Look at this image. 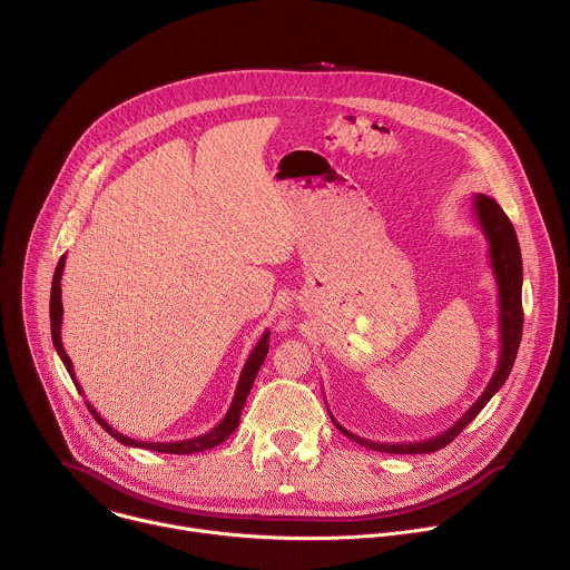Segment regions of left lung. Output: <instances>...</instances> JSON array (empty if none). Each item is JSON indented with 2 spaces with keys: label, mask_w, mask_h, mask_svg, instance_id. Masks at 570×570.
<instances>
[{
  "label": "left lung",
  "mask_w": 570,
  "mask_h": 570,
  "mask_svg": "<svg viewBox=\"0 0 570 570\" xmlns=\"http://www.w3.org/2000/svg\"><path fill=\"white\" fill-rule=\"evenodd\" d=\"M472 210L476 215L481 233L488 239L490 266H492V273H494V279H497V288H499V340H501V348H499V362H497L494 375L490 377L488 387L476 399V403L452 428H448L443 434L425 439V441H410V443H377V441H368V439L355 436L353 432L344 430L331 416L335 428L342 434H346L351 441H355V443H360V445H364L368 450L387 452V454H430V452H436V450L450 445L476 419V414L490 403V399L508 381L510 368H512L517 351H519L521 331H523L521 250H519L517 233H514L510 219L505 217V213L501 210V206L492 197L476 195L472 199Z\"/></svg>",
  "instance_id": "obj_1"
}]
</instances>
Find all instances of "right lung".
<instances>
[{"mask_svg": "<svg viewBox=\"0 0 570 570\" xmlns=\"http://www.w3.org/2000/svg\"><path fill=\"white\" fill-rule=\"evenodd\" d=\"M65 262H67V255L60 257L58 266H56V273H53V282H51V304H49V315H51V337H53V346L60 355V360L65 362L69 375L73 385L78 387V392L82 394V387L78 385L76 381V373H73V364H71V357L67 355L65 346H62V335H60V328H62V288H60V279H62V271H65ZM268 331H264V335L259 337V342L255 344L253 353L248 355L244 368H242V375H239V383H237V390H235V396H233V403H230V410L226 412V416L222 419L219 425H215L210 432L202 434V436H195V439H185V441H169V443H151V441H134L120 432H116L96 410L91 403H87V410L91 412V416L98 421V425L109 432L118 443L122 445H129V448H142V450H154V452H165V454H195V452H204V450H210V448H217L219 443H224L237 428H239V419H242V410L246 405V399L250 394V387L255 383L257 377V371L262 368L264 360H266V353H268Z\"/></svg>", "mask_w": 570, "mask_h": 570, "instance_id": "obj_1", "label": "right lung"}]
</instances>
